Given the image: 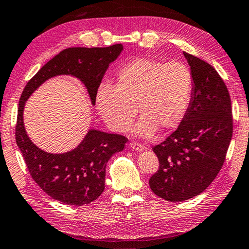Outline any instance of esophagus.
Returning a JSON list of instances; mask_svg holds the SVG:
<instances>
[{"mask_svg": "<svg viewBox=\"0 0 249 249\" xmlns=\"http://www.w3.org/2000/svg\"><path fill=\"white\" fill-rule=\"evenodd\" d=\"M129 147H130V149H133L135 151H138V152H140V151H142L144 149L143 145L139 143V142H130Z\"/></svg>", "mask_w": 249, "mask_h": 249, "instance_id": "esophagus-1", "label": "esophagus"}]
</instances>
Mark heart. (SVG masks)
Returning <instances> with one entry per match:
<instances>
[{"instance_id": "1", "label": "heart", "mask_w": 249, "mask_h": 249, "mask_svg": "<svg viewBox=\"0 0 249 249\" xmlns=\"http://www.w3.org/2000/svg\"><path fill=\"white\" fill-rule=\"evenodd\" d=\"M192 89V73L183 63L137 58L121 68L114 87H99L96 107L109 128L118 133L129 129L137 111L141 119L136 134L150 137L157 128L178 127L189 110Z\"/></svg>"}]
</instances>
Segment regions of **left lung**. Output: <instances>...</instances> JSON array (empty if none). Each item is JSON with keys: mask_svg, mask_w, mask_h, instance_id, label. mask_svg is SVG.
I'll return each mask as SVG.
<instances>
[{"mask_svg": "<svg viewBox=\"0 0 249 249\" xmlns=\"http://www.w3.org/2000/svg\"><path fill=\"white\" fill-rule=\"evenodd\" d=\"M193 89L189 110L178 128L153 147L160 167L149 180L158 196L182 202L198 196L225 163L233 133L230 95L213 68L183 52Z\"/></svg>", "mask_w": 249, "mask_h": 249, "instance_id": "left-lung-1", "label": "left lung"}]
</instances>
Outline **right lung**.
Returning <instances> with one entry per match:
<instances>
[{
  "instance_id": "1",
  "label": "right lung",
  "mask_w": 249,
  "mask_h": 249,
  "mask_svg": "<svg viewBox=\"0 0 249 249\" xmlns=\"http://www.w3.org/2000/svg\"><path fill=\"white\" fill-rule=\"evenodd\" d=\"M123 51L122 44L109 47H70L44 65L27 83L19 100L16 142L32 179L44 192L67 205L89 204L105 190L106 166L128 139L122 135L89 129L82 142L66 153H48L28 137L23 124L26 101L44 82L57 75L77 77L85 85L91 105L107 69Z\"/></svg>"
}]
</instances>
